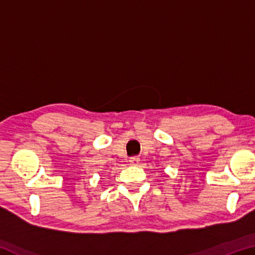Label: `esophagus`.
I'll list each match as a JSON object with an SVG mask.
<instances>
[{"instance_id": "esophagus-1", "label": "esophagus", "mask_w": 255, "mask_h": 255, "mask_svg": "<svg viewBox=\"0 0 255 255\" xmlns=\"http://www.w3.org/2000/svg\"><path fill=\"white\" fill-rule=\"evenodd\" d=\"M129 162H130V164H132V165H136V164L139 163V157H137V156L130 157V159H129Z\"/></svg>"}]
</instances>
